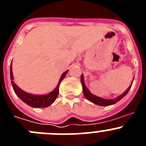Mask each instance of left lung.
Segmentation results:
<instances>
[{"label": "left lung", "instance_id": "8db88e82", "mask_svg": "<svg viewBox=\"0 0 146 146\" xmlns=\"http://www.w3.org/2000/svg\"><path fill=\"white\" fill-rule=\"evenodd\" d=\"M134 80V77L133 80H132V82H131V84L130 85L129 87L127 88L125 92H123V94L118 96V97L115 98V99H103L102 97H99L97 96H95L93 94H91L88 88L86 87V84H85L84 82V77H83V75H81V83H82V90H83V94H84V96L88 100H89L90 102H93L94 104H96L97 105H100V106H109V105H112V104H115L116 102H118V101H120L122 98L126 96L127 93L129 92V91L130 90L131 87V85H132V82H133Z\"/></svg>", "mask_w": 146, "mask_h": 146}]
</instances>
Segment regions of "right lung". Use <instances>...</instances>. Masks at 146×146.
<instances>
[{
	"label": "right lung",
	"mask_w": 146,
	"mask_h": 146,
	"mask_svg": "<svg viewBox=\"0 0 146 146\" xmlns=\"http://www.w3.org/2000/svg\"><path fill=\"white\" fill-rule=\"evenodd\" d=\"M67 72H68V70L66 71L65 72H64L62 74L61 77L60 78V80L58 82V84L57 85L56 88L54 89L53 91L49 93L48 94H45V95H34V94H29V93H27L25 91H23L22 89H20V88L17 86L16 83L14 82V81H13L14 77H13L12 73V66H11V64L10 65V77H11V82L15 94L25 104L32 107V108H47V107L50 106L55 101V99H56L58 95L59 86H60L61 81L65 77Z\"/></svg>",
	"instance_id": "add662e5"
}]
</instances>
